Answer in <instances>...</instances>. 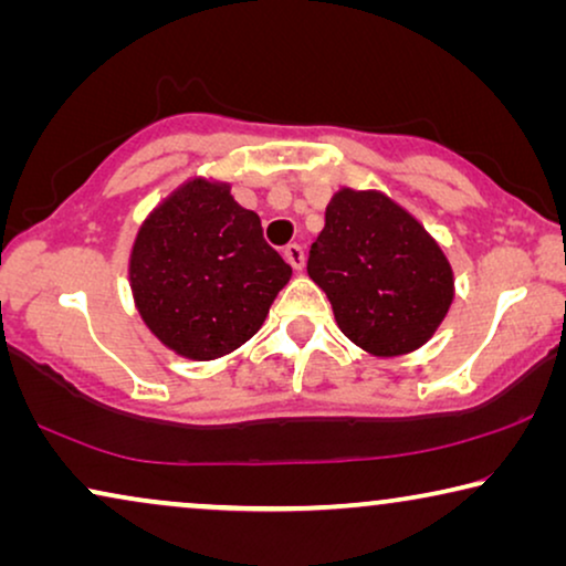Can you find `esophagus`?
<instances>
[{
    "instance_id": "obj_1",
    "label": "esophagus",
    "mask_w": 566,
    "mask_h": 566,
    "mask_svg": "<svg viewBox=\"0 0 566 566\" xmlns=\"http://www.w3.org/2000/svg\"><path fill=\"white\" fill-rule=\"evenodd\" d=\"M283 258L289 260V265H291L293 270H301V268H304V262H306V252H304V247L293 242V244H289V247H285V250H283Z\"/></svg>"
}]
</instances>
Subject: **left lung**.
Returning a JSON list of instances; mask_svg holds the SVG:
<instances>
[{"instance_id":"8db88e82","label":"left lung","mask_w":566,"mask_h":566,"mask_svg":"<svg viewBox=\"0 0 566 566\" xmlns=\"http://www.w3.org/2000/svg\"><path fill=\"white\" fill-rule=\"evenodd\" d=\"M306 270L343 335L378 358L428 343L453 301V273L436 239L374 190L343 188L332 198Z\"/></svg>"}]
</instances>
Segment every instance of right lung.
<instances>
[{
  "instance_id": "right-lung-1",
  "label": "right lung",
  "mask_w": 566,
  "mask_h": 566,
  "mask_svg": "<svg viewBox=\"0 0 566 566\" xmlns=\"http://www.w3.org/2000/svg\"><path fill=\"white\" fill-rule=\"evenodd\" d=\"M291 265L229 185L190 180L138 231L130 289L146 327L192 360L221 358L262 327Z\"/></svg>"
}]
</instances>
